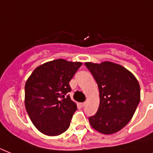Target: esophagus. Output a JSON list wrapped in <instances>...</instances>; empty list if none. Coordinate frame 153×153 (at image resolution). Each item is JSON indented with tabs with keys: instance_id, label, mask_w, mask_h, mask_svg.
<instances>
[{
	"instance_id": "esophagus-1",
	"label": "esophagus",
	"mask_w": 153,
	"mask_h": 153,
	"mask_svg": "<svg viewBox=\"0 0 153 153\" xmlns=\"http://www.w3.org/2000/svg\"><path fill=\"white\" fill-rule=\"evenodd\" d=\"M86 102H82V103H81V105L82 107H84V106H85V105H86Z\"/></svg>"
}]
</instances>
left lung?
Segmentation results:
<instances>
[{"mask_svg": "<svg viewBox=\"0 0 153 153\" xmlns=\"http://www.w3.org/2000/svg\"><path fill=\"white\" fill-rule=\"evenodd\" d=\"M99 89L98 111L89 117L91 127L105 135L123 128L135 113L140 99V84L132 72L109 61L86 62Z\"/></svg>", "mask_w": 153, "mask_h": 153, "instance_id": "left-lung-1", "label": "left lung"}]
</instances>
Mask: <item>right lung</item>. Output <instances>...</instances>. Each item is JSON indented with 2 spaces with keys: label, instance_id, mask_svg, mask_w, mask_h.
Returning a JSON list of instances; mask_svg holds the SVG:
<instances>
[{
  "label": "right lung",
  "instance_id": "1",
  "mask_svg": "<svg viewBox=\"0 0 153 153\" xmlns=\"http://www.w3.org/2000/svg\"><path fill=\"white\" fill-rule=\"evenodd\" d=\"M81 62L59 59L39 65L25 83V105L35 127L48 136H58L69 128L76 103L66 97L69 82Z\"/></svg>",
  "mask_w": 153,
  "mask_h": 153
}]
</instances>
